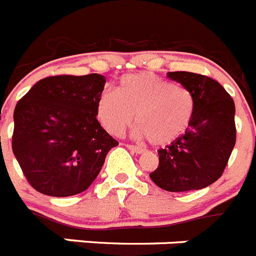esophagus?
Segmentation results:
<instances>
[{"mask_svg":"<svg viewBox=\"0 0 256 256\" xmlns=\"http://www.w3.org/2000/svg\"><path fill=\"white\" fill-rule=\"evenodd\" d=\"M128 148L131 150V152L136 153V154H140V153L144 152L143 148H140V146H132V144H128Z\"/></svg>","mask_w":256,"mask_h":256,"instance_id":"esophagus-1","label":"esophagus"}]
</instances>
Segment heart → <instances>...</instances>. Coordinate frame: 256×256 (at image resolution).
Listing matches in <instances>:
<instances>
[{"label": "heart", "instance_id": "obj_1", "mask_svg": "<svg viewBox=\"0 0 256 256\" xmlns=\"http://www.w3.org/2000/svg\"><path fill=\"white\" fill-rule=\"evenodd\" d=\"M96 110L98 118L110 134L122 135L135 118V138L166 146L190 126L194 98L184 86L172 85L150 73L128 74L120 80L117 92H102Z\"/></svg>", "mask_w": 256, "mask_h": 256}]
</instances>
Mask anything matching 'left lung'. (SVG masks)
I'll return each instance as SVG.
<instances>
[{"label": "left lung", "instance_id": "1", "mask_svg": "<svg viewBox=\"0 0 256 256\" xmlns=\"http://www.w3.org/2000/svg\"><path fill=\"white\" fill-rule=\"evenodd\" d=\"M168 77L192 92L194 112L186 132L158 150V168L150 176L168 192L202 190L222 176L236 144L234 102L208 76L168 72Z\"/></svg>", "mask_w": 256, "mask_h": 256}]
</instances>
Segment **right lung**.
Listing matches in <instances>:
<instances>
[{
	"instance_id": "1",
	"label": "right lung",
	"mask_w": 256,
	"mask_h": 256,
	"mask_svg": "<svg viewBox=\"0 0 256 256\" xmlns=\"http://www.w3.org/2000/svg\"><path fill=\"white\" fill-rule=\"evenodd\" d=\"M106 77L52 76L40 80L14 110L12 152L37 192L68 197L95 180L118 142L96 120Z\"/></svg>"
}]
</instances>
